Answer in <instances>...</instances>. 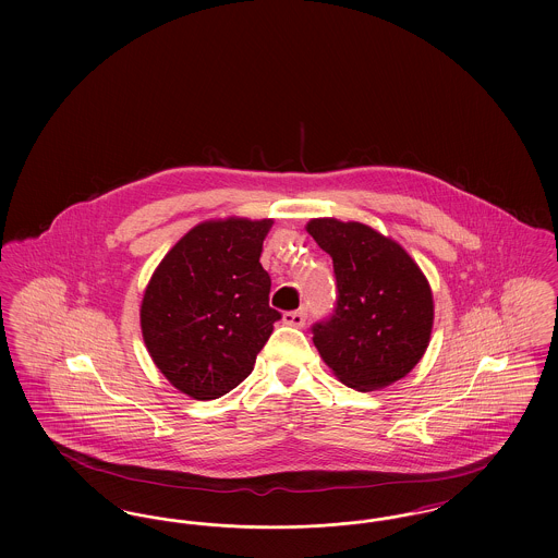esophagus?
Segmentation results:
<instances>
[{
    "mask_svg": "<svg viewBox=\"0 0 558 558\" xmlns=\"http://www.w3.org/2000/svg\"><path fill=\"white\" fill-rule=\"evenodd\" d=\"M305 318H307L305 310H294V312H287V314L282 316V322H284V324H289V326H296V328H301V326L305 324Z\"/></svg>",
    "mask_w": 558,
    "mask_h": 558,
    "instance_id": "obj_1",
    "label": "esophagus"
}]
</instances>
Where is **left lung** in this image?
I'll list each match as a JSON object with an SVG mask.
<instances>
[{"label": "left lung", "mask_w": 558, "mask_h": 558, "mask_svg": "<svg viewBox=\"0 0 558 558\" xmlns=\"http://www.w3.org/2000/svg\"><path fill=\"white\" fill-rule=\"evenodd\" d=\"M332 257L337 307L314 324V345L335 376L355 391L389 387L425 355L433 292L396 240L360 221L319 217L307 223Z\"/></svg>", "instance_id": "obj_1"}]
</instances>
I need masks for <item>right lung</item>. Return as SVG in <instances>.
Segmentation results:
<instances>
[{
    "label": "right lung",
    "mask_w": 558,
    "mask_h": 558,
    "mask_svg": "<svg viewBox=\"0 0 558 558\" xmlns=\"http://www.w3.org/2000/svg\"><path fill=\"white\" fill-rule=\"evenodd\" d=\"M271 219H211L162 257L140 307L146 349L165 378L194 399H217L253 372L282 318L259 264Z\"/></svg>",
    "instance_id": "obj_1"
}]
</instances>
